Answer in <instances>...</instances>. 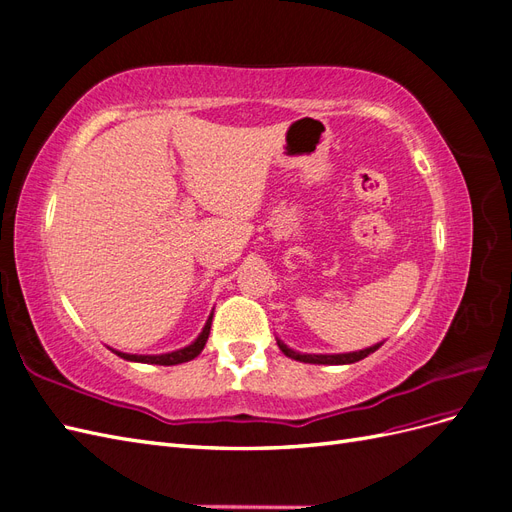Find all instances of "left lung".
<instances>
[{
    "label": "left lung",
    "mask_w": 512,
    "mask_h": 512,
    "mask_svg": "<svg viewBox=\"0 0 512 512\" xmlns=\"http://www.w3.org/2000/svg\"><path fill=\"white\" fill-rule=\"evenodd\" d=\"M382 344L384 342L363 348V350H356V352H344V354H305V352H297V350L288 348L282 339H277V346H280V350L286 356H290V359L301 361V363H314V365H350V363L365 359V356H369L371 352H376Z\"/></svg>",
    "instance_id": "obj_1"
}]
</instances>
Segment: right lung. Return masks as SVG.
I'll list each match as a JSON object with an SVG mask.
<instances>
[{
	"label": "right lung",
	"instance_id": "1",
	"mask_svg": "<svg viewBox=\"0 0 512 512\" xmlns=\"http://www.w3.org/2000/svg\"><path fill=\"white\" fill-rule=\"evenodd\" d=\"M211 320H213V312L209 314L207 322L203 331L198 333V337L194 339V342L190 346L185 348H179V350H173V352H164V354H130V352H119L115 348H111L117 356H121V359L126 361H132V363H149V365H179V363H188L192 359H196V356L203 352L207 339H209V331H211Z\"/></svg>",
	"mask_w": 512,
	"mask_h": 512
}]
</instances>
